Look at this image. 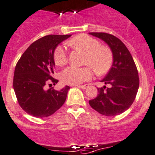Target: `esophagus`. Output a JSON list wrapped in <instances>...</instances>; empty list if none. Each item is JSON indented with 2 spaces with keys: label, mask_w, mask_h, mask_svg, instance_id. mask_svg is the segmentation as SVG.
<instances>
[{
  "label": "esophagus",
  "mask_w": 155,
  "mask_h": 155,
  "mask_svg": "<svg viewBox=\"0 0 155 155\" xmlns=\"http://www.w3.org/2000/svg\"><path fill=\"white\" fill-rule=\"evenodd\" d=\"M76 86V87H78V88H80V89H86V88H88V85H83V86Z\"/></svg>",
  "instance_id": "esophagus-1"
}]
</instances>
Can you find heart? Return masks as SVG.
<instances>
[{"label":"heart","mask_w":155,"mask_h":155,"mask_svg":"<svg viewBox=\"0 0 155 155\" xmlns=\"http://www.w3.org/2000/svg\"><path fill=\"white\" fill-rule=\"evenodd\" d=\"M68 43L86 53L84 63L92 66L97 74H104L112 67L113 63L112 50L106 46H100V43L96 39L86 34H80L73 37ZM67 59V53L64 47H56L53 54V60L56 66L66 64ZM92 76L93 72L89 66L80 68L69 66L61 73L62 81L69 85H79L91 79Z\"/></svg>","instance_id":"b5f03b06"}]
</instances>
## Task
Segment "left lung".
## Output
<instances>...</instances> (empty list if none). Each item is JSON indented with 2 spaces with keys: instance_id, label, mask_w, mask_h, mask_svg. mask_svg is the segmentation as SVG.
<instances>
[{
  "instance_id": "left-lung-1",
  "label": "left lung",
  "mask_w": 155,
  "mask_h": 155,
  "mask_svg": "<svg viewBox=\"0 0 155 155\" xmlns=\"http://www.w3.org/2000/svg\"><path fill=\"white\" fill-rule=\"evenodd\" d=\"M103 40L113 54V63L108 73L101 82L110 87L98 88L99 94L89 100V105L99 113L115 116L130 108L139 87L138 69L131 53L121 40L106 33H89Z\"/></svg>"
}]
</instances>
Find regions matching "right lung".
<instances>
[{
    "label": "right lung",
    "mask_w": 155,
    "mask_h": 155,
    "mask_svg": "<svg viewBox=\"0 0 155 155\" xmlns=\"http://www.w3.org/2000/svg\"><path fill=\"white\" fill-rule=\"evenodd\" d=\"M71 35H48L36 40L23 53L14 70V92L19 105L29 115L45 118L61 108L66 99L69 86L60 90L45 89L52 77L55 62L54 50L58 45Z\"/></svg>",
    "instance_id": "right-lung-1"
}]
</instances>
